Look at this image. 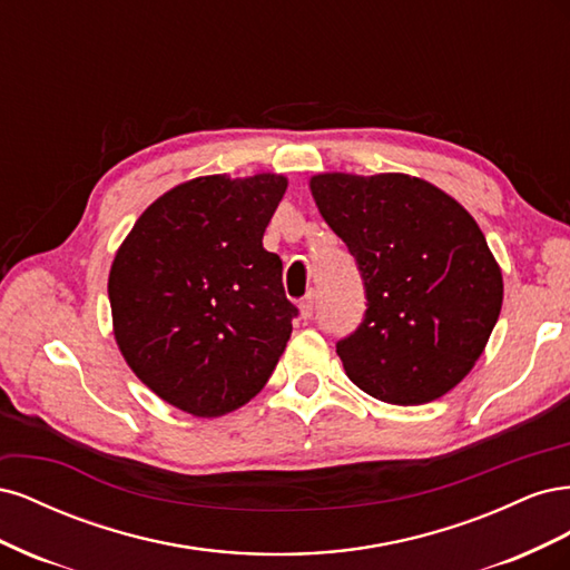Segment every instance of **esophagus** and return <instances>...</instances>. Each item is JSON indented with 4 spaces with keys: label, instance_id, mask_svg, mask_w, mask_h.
<instances>
[{
    "label": "esophagus",
    "instance_id": "1",
    "mask_svg": "<svg viewBox=\"0 0 570 570\" xmlns=\"http://www.w3.org/2000/svg\"><path fill=\"white\" fill-rule=\"evenodd\" d=\"M299 308H302V318H314V314H316V295L314 292H308V295L302 299V304H299Z\"/></svg>",
    "mask_w": 570,
    "mask_h": 570
}]
</instances>
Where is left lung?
I'll list each match as a JSON object with an SVG mask.
<instances>
[{
  "label": "left lung",
  "instance_id": "1",
  "mask_svg": "<svg viewBox=\"0 0 570 570\" xmlns=\"http://www.w3.org/2000/svg\"><path fill=\"white\" fill-rule=\"evenodd\" d=\"M312 193L364 281V318L337 340L350 381L400 406L450 392L485 350L504 295L473 216L402 174H323Z\"/></svg>",
  "mask_w": 570,
  "mask_h": 570
}]
</instances>
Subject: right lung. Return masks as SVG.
I'll return each mask as SVG.
<instances>
[{
    "mask_svg": "<svg viewBox=\"0 0 570 570\" xmlns=\"http://www.w3.org/2000/svg\"><path fill=\"white\" fill-rule=\"evenodd\" d=\"M287 180L262 174L178 185L137 218L109 273L114 333L164 402L223 416L266 385L299 308L264 233Z\"/></svg>",
    "mask_w": 570,
    "mask_h": 570,
    "instance_id": "obj_1",
    "label": "right lung"
}]
</instances>
